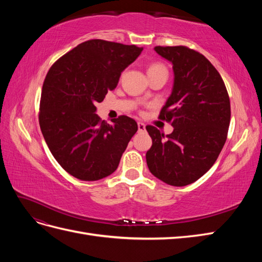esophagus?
<instances>
[{"label":"esophagus","mask_w":262,"mask_h":262,"mask_svg":"<svg viewBox=\"0 0 262 262\" xmlns=\"http://www.w3.org/2000/svg\"><path fill=\"white\" fill-rule=\"evenodd\" d=\"M138 128H139V131H140V132H143V131H145V124H144L143 122L139 121V122H138Z\"/></svg>","instance_id":"esophagus-1"}]
</instances>
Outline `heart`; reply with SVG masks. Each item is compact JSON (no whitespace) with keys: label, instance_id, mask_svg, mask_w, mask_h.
Segmentation results:
<instances>
[{"label":"heart","instance_id":"obj_1","mask_svg":"<svg viewBox=\"0 0 262 262\" xmlns=\"http://www.w3.org/2000/svg\"><path fill=\"white\" fill-rule=\"evenodd\" d=\"M161 71H165V72H167V70H166V68L162 64V63L155 62V63H152V64H149V67L147 68V74L154 73V72H161Z\"/></svg>","mask_w":262,"mask_h":262}]
</instances>
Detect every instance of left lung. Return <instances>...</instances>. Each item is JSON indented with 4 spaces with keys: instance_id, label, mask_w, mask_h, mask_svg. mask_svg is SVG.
I'll list each match as a JSON object with an SVG mask.
<instances>
[{
    "instance_id": "8db88e82",
    "label": "left lung",
    "mask_w": 262,
    "mask_h": 262,
    "mask_svg": "<svg viewBox=\"0 0 262 262\" xmlns=\"http://www.w3.org/2000/svg\"><path fill=\"white\" fill-rule=\"evenodd\" d=\"M154 50L172 63L173 87L160 119L173 131L165 136L146 125L153 144L146 163L167 185L182 187L202 177L223 148L231 121V102L224 81L203 54L186 46Z\"/></svg>"
}]
</instances>
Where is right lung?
<instances>
[{
    "label": "right lung",
    "instance_id": "right-lung-1",
    "mask_svg": "<svg viewBox=\"0 0 262 262\" xmlns=\"http://www.w3.org/2000/svg\"><path fill=\"white\" fill-rule=\"evenodd\" d=\"M143 48L92 39L55 61L42 85L39 124L61 167L84 181L105 178L117 169L136 120L119 116L109 124L95 114L96 102L113 91L122 71Z\"/></svg>",
    "mask_w": 262,
    "mask_h": 262
}]
</instances>
